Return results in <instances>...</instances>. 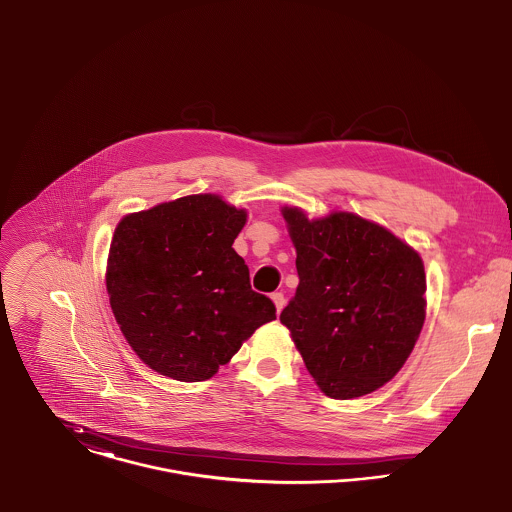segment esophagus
<instances>
[{"label": "esophagus", "mask_w": 512, "mask_h": 512, "mask_svg": "<svg viewBox=\"0 0 512 512\" xmlns=\"http://www.w3.org/2000/svg\"><path fill=\"white\" fill-rule=\"evenodd\" d=\"M271 298H273V302H275L276 310H278V312H282V308H284V304H286L284 294H282V292H275Z\"/></svg>", "instance_id": "esophagus-1"}]
</instances>
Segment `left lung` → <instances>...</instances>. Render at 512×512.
<instances>
[{
    "label": "left lung",
    "instance_id": "left-lung-1",
    "mask_svg": "<svg viewBox=\"0 0 512 512\" xmlns=\"http://www.w3.org/2000/svg\"><path fill=\"white\" fill-rule=\"evenodd\" d=\"M282 216L300 276L282 325L323 394L353 399L378 390L405 364L425 323L421 257L356 214L310 222L286 206Z\"/></svg>",
    "mask_w": 512,
    "mask_h": 512
}]
</instances>
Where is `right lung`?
Here are the masks:
<instances>
[{
    "label": "right lung",
    "instance_id": "add662e5",
    "mask_svg": "<svg viewBox=\"0 0 512 512\" xmlns=\"http://www.w3.org/2000/svg\"><path fill=\"white\" fill-rule=\"evenodd\" d=\"M245 210L216 195L163 202L120 220L107 290L122 335L152 370L202 382L276 319L232 247Z\"/></svg>",
    "mask_w": 512,
    "mask_h": 512
}]
</instances>
